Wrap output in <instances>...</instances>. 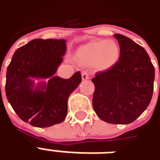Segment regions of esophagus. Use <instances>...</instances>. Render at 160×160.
Instances as JSON below:
<instances>
[{
  "instance_id": "1",
  "label": "esophagus",
  "mask_w": 160,
  "mask_h": 160,
  "mask_svg": "<svg viewBox=\"0 0 160 160\" xmlns=\"http://www.w3.org/2000/svg\"><path fill=\"white\" fill-rule=\"evenodd\" d=\"M81 76H82V80H89L91 78V74L88 71H83L82 73H81Z\"/></svg>"
}]
</instances>
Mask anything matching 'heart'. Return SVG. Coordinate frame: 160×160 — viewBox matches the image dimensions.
Listing matches in <instances>:
<instances>
[{
    "label": "heart",
    "mask_w": 160,
    "mask_h": 160,
    "mask_svg": "<svg viewBox=\"0 0 160 160\" xmlns=\"http://www.w3.org/2000/svg\"><path fill=\"white\" fill-rule=\"evenodd\" d=\"M78 55L83 62L96 64L101 68L107 69L118 62L120 56L118 45L112 40L92 41L79 49Z\"/></svg>",
    "instance_id": "heart-1"
}]
</instances>
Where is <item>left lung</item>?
Masks as SVG:
<instances>
[{"label": "left lung", "mask_w": 160, "mask_h": 160, "mask_svg": "<svg viewBox=\"0 0 160 160\" xmlns=\"http://www.w3.org/2000/svg\"><path fill=\"white\" fill-rule=\"evenodd\" d=\"M120 46L118 62L92 79L95 86L92 105L101 120L128 124L151 102L155 70L143 47L122 34H115Z\"/></svg>", "instance_id": "1"}]
</instances>
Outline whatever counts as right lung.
Here are the masks:
<instances>
[{
    "instance_id": "right-lung-1",
    "label": "right lung",
    "mask_w": 160,
    "mask_h": 160,
    "mask_svg": "<svg viewBox=\"0 0 160 160\" xmlns=\"http://www.w3.org/2000/svg\"><path fill=\"white\" fill-rule=\"evenodd\" d=\"M66 42L32 40L16 50L8 67L7 98L19 118L34 127H50L63 122L68 98L81 82L80 72L67 80L54 75L66 53ZM35 79L41 81L36 84Z\"/></svg>"
}]
</instances>
